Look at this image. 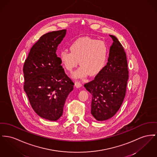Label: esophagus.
<instances>
[{"instance_id": "obj_1", "label": "esophagus", "mask_w": 157, "mask_h": 157, "mask_svg": "<svg viewBox=\"0 0 157 157\" xmlns=\"http://www.w3.org/2000/svg\"><path fill=\"white\" fill-rule=\"evenodd\" d=\"M75 86L76 88H80L81 86H82V83H81L79 81H76L75 82Z\"/></svg>"}]
</instances>
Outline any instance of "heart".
<instances>
[{
  "label": "heart",
  "mask_w": 157,
  "mask_h": 157,
  "mask_svg": "<svg viewBox=\"0 0 157 157\" xmlns=\"http://www.w3.org/2000/svg\"><path fill=\"white\" fill-rule=\"evenodd\" d=\"M70 52L63 50L59 57L65 69L72 72L79 64L81 66L72 76L75 79L85 78L89 74L95 76L100 74L105 66L109 48L105 42L91 38H80L70 46Z\"/></svg>",
  "instance_id": "1"
}]
</instances>
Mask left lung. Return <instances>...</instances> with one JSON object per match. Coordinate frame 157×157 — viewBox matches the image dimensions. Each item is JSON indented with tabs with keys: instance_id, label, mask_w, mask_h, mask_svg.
I'll list each match as a JSON object with an SVG mask.
<instances>
[{
	"instance_id": "obj_1",
	"label": "left lung",
	"mask_w": 157,
	"mask_h": 157,
	"mask_svg": "<svg viewBox=\"0 0 157 157\" xmlns=\"http://www.w3.org/2000/svg\"><path fill=\"white\" fill-rule=\"evenodd\" d=\"M110 37L113 43L107 65L93 81L84 85L92 95L91 113L98 121L110 119L119 110L129 78L124 50L116 37L112 35Z\"/></svg>"
}]
</instances>
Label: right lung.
<instances>
[{
    "label": "right lung",
    "instance_id": "add662e5",
    "mask_svg": "<svg viewBox=\"0 0 157 157\" xmlns=\"http://www.w3.org/2000/svg\"><path fill=\"white\" fill-rule=\"evenodd\" d=\"M66 34V29H62L42 36L31 48L23 68L24 89L32 108L50 121L62 116L66 100L74 90L56 53Z\"/></svg>",
    "mask_w": 157,
    "mask_h": 157
}]
</instances>
